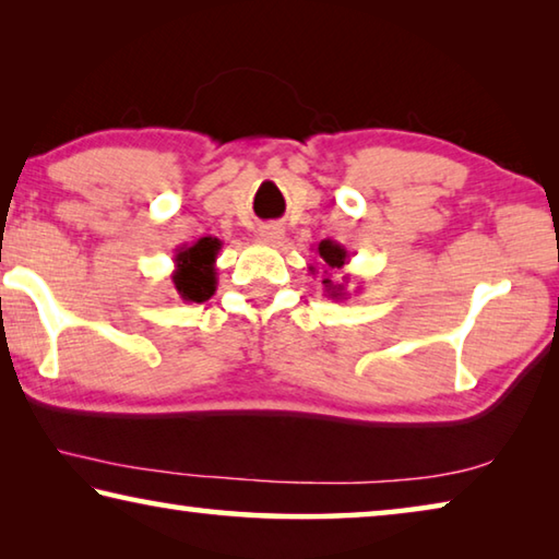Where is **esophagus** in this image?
<instances>
[{
    "instance_id": "1",
    "label": "esophagus",
    "mask_w": 559,
    "mask_h": 559,
    "mask_svg": "<svg viewBox=\"0 0 559 559\" xmlns=\"http://www.w3.org/2000/svg\"><path fill=\"white\" fill-rule=\"evenodd\" d=\"M283 234L286 231H283L281 224H261L259 226V236L266 243H278L283 239Z\"/></svg>"
}]
</instances>
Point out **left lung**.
I'll return each instance as SVG.
<instances>
[{
    "label": "left lung",
    "mask_w": 559,
    "mask_h": 559,
    "mask_svg": "<svg viewBox=\"0 0 559 559\" xmlns=\"http://www.w3.org/2000/svg\"><path fill=\"white\" fill-rule=\"evenodd\" d=\"M316 253L320 259H323V266H325V271H323V296L333 298V300H345L347 298L345 283H349V276H343V283H340V281H335V276H330V273H333V271L337 273L349 261L347 249H345V246H340L337 241L323 239L318 243ZM308 271L313 273V276L318 273L316 266H308Z\"/></svg>",
    "instance_id": "1"
}]
</instances>
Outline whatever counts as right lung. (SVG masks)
Here are the masks:
<instances>
[{
    "label": "right lung",
    "instance_id": "right-lung-1",
    "mask_svg": "<svg viewBox=\"0 0 559 559\" xmlns=\"http://www.w3.org/2000/svg\"><path fill=\"white\" fill-rule=\"evenodd\" d=\"M222 241L216 236H202L192 246H179L175 251L173 283L177 296L185 302H204L216 290V257Z\"/></svg>",
    "mask_w": 559,
    "mask_h": 559
}]
</instances>
